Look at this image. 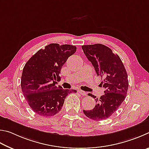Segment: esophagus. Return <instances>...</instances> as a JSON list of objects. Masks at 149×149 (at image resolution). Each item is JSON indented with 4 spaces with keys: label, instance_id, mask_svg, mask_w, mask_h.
<instances>
[{
    "label": "esophagus",
    "instance_id": "34e87169",
    "mask_svg": "<svg viewBox=\"0 0 149 149\" xmlns=\"http://www.w3.org/2000/svg\"><path fill=\"white\" fill-rule=\"evenodd\" d=\"M78 92H79V93H80V94H81L82 95H87V93L85 92L84 91H83V90H79V91H78Z\"/></svg>",
    "mask_w": 149,
    "mask_h": 149
}]
</instances>
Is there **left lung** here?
Listing matches in <instances>:
<instances>
[{"label":"left lung","mask_w":149,"mask_h":149,"mask_svg":"<svg viewBox=\"0 0 149 149\" xmlns=\"http://www.w3.org/2000/svg\"><path fill=\"white\" fill-rule=\"evenodd\" d=\"M84 53L92 63L96 74L104 79L101 85L105 88L104 95L96 98L97 105L84 114L93 120H101L110 117L121 105L126 97L128 80L123 63L112 49L101 44L82 46ZM88 95L96 98L92 93Z\"/></svg>","instance_id":"left-lung-1"}]
</instances>
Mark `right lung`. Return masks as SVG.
Here are the masks:
<instances>
[{
  "label": "right lung",
  "mask_w": 149,
  "mask_h": 149,
  "mask_svg": "<svg viewBox=\"0 0 149 149\" xmlns=\"http://www.w3.org/2000/svg\"><path fill=\"white\" fill-rule=\"evenodd\" d=\"M77 51L69 44H50L40 49L26 63L23 69L21 87L32 110L38 115L48 117L61 111L68 94L75 90L57 86L63 65Z\"/></svg>",
  "instance_id": "add662e5"
}]
</instances>
